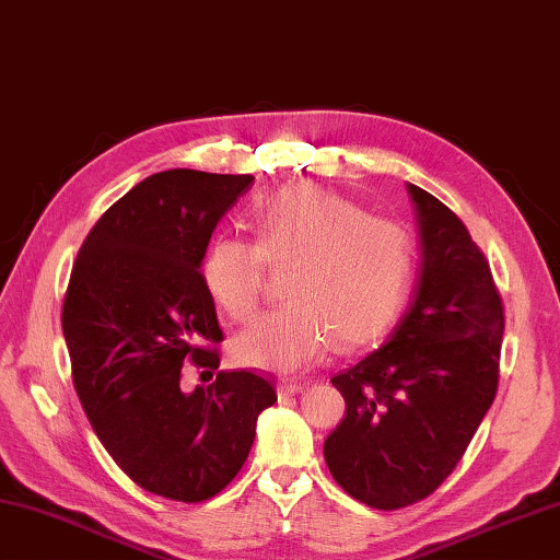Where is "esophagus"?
Here are the masks:
<instances>
[{
    "label": "esophagus",
    "mask_w": 560,
    "mask_h": 560,
    "mask_svg": "<svg viewBox=\"0 0 560 560\" xmlns=\"http://www.w3.org/2000/svg\"><path fill=\"white\" fill-rule=\"evenodd\" d=\"M279 392L281 394H299V392H303V384L301 382H293V380H281L279 382Z\"/></svg>",
    "instance_id": "1"
}]
</instances>
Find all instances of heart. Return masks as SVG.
Returning <instances> with one entry per match:
<instances>
[{"label":"heart","mask_w":560,"mask_h":560,"mask_svg":"<svg viewBox=\"0 0 560 560\" xmlns=\"http://www.w3.org/2000/svg\"><path fill=\"white\" fill-rule=\"evenodd\" d=\"M257 245L220 237L202 259V283L230 318L259 311L267 261L289 267L293 303L237 335L235 358L271 372L315 362L335 335L338 348L377 340L401 313L413 277V240L399 222L370 215L340 192L299 183L254 210Z\"/></svg>","instance_id":"b5f03b06"}]
</instances>
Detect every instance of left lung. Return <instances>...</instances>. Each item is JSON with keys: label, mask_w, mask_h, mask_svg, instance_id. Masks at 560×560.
I'll return each instance as SVG.
<instances>
[{"label": "left lung", "mask_w": 560, "mask_h": 560, "mask_svg": "<svg viewBox=\"0 0 560 560\" xmlns=\"http://www.w3.org/2000/svg\"><path fill=\"white\" fill-rule=\"evenodd\" d=\"M421 237L411 308L386 345L335 374L345 419L323 445L345 492L374 510L425 500L460 463L500 382L504 308L455 212L409 183Z\"/></svg>", "instance_id": "8db88e82"}]
</instances>
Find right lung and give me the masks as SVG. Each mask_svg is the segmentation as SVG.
I'll use <instances>...</instances> for the list:
<instances>
[{"instance_id": "1", "label": "right lung", "mask_w": 560, "mask_h": 560, "mask_svg": "<svg viewBox=\"0 0 560 560\" xmlns=\"http://www.w3.org/2000/svg\"><path fill=\"white\" fill-rule=\"evenodd\" d=\"M254 176L161 171L137 183L90 230L70 273L63 335L93 431L147 492L202 502L235 480L277 401L254 372H218L180 389L183 362L210 374L222 340L200 264L212 230Z\"/></svg>"}]
</instances>
